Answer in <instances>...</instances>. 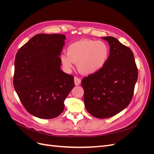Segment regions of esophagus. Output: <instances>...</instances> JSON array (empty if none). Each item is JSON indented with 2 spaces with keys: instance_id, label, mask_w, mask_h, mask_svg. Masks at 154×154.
<instances>
[{
  "instance_id": "esophagus-1",
  "label": "esophagus",
  "mask_w": 154,
  "mask_h": 154,
  "mask_svg": "<svg viewBox=\"0 0 154 154\" xmlns=\"http://www.w3.org/2000/svg\"><path fill=\"white\" fill-rule=\"evenodd\" d=\"M81 83V80L80 78H78V77H74V84L75 85L78 86Z\"/></svg>"
}]
</instances>
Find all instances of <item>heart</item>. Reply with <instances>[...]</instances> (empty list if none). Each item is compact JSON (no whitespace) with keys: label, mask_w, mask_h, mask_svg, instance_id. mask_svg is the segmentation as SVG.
I'll return each instance as SVG.
<instances>
[{"label":"heart","mask_w":154,"mask_h":154,"mask_svg":"<svg viewBox=\"0 0 154 154\" xmlns=\"http://www.w3.org/2000/svg\"><path fill=\"white\" fill-rule=\"evenodd\" d=\"M67 54H63L60 60L63 67L69 71L72 63H77L78 71L91 75L103 69L109 59L110 50L105 42L82 39L69 45Z\"/></svg>","instance_id":"b5f03b06"}]
</instances>
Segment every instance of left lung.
<instances>
[{
	"instance_id": "obj_1",
	"label": "left lung",
	"mask_w": 154,
	"mask_h": 154,
	"mask_svg": "<svg viewBox=\"0 0 154 154\" xmlns=\"http://www.w3.org/2000/svg\"><path fill=\"white\" fill-rule=\"evenodd\" d=\"M108 42L110 54L105 67L82 81L87 110L95 118H110L119 113L131 101L137 80V68L129 48L113 36Z\"/></svg>"
}]
</instances>
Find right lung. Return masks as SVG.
Here are the masks:
<instances>
[{
	"label": "right lung",
	"instance_id": "obj_1",
	"mask_svg": "<svg viewBox=\"0 0 154 154\" xmlns=\"http://www.w3.org/2000/svg\"><path fill=\"white\" fill-rule=\"evenodd\" d=\"M66 37L38 34L18 51L13 85L27 111L41 119L57 118L74 87V77L60 68V54Z\"/></svg>",
	"mask_w": 154,
	"mask_h": 154
}]
</instances>
